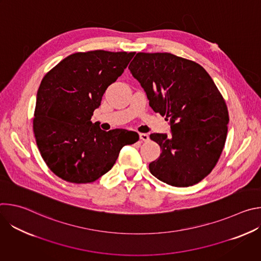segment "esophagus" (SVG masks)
<instances>
[{"mask_svg": "<svg viewBox=\"0 0 261 261\" xmlns=\"http://www.w3.org/2000/svg\"><path fill=\"white\" fill-rule=\"evenodd\" d=\"M139 138L143 141H147L148 139H150V137H148V135L146 133H140L139 134Z\"/></svg>", "mask_w": 261, "mask_h": 261, "instance_id": "34e87169", "label": "esophagus"}]
</instances>
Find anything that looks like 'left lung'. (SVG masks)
<instances>
[{
    "instance_id": "obj_1",
    "label": "left lung",
    "mask_w": 261,
    "mask_h": 261,
    "mask_svg": "<svg viewBox=\"0 0 261 261\" xmlns=\"http://www.w3.org/2000/svg\"><path fill=\"white\" fill-rule=\"evenodd\" d=\"M129 70L155 113L169 121L171 134L150 138L162 150L151 173L175 187L203 179L224 147L229 122L226 103L199 64L168 53H138Z\"/></svg>"
}]
</instances>
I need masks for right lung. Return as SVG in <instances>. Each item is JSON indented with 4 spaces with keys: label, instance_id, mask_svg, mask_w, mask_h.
Masks as SVG:
<instances>
[{
    "label": "right lung",
    "instance_id": "add662e5",
    "mask_svg": "<svg viewBox=\"0 0 261 261\" xmlns=\"http://www.w3.org/2000/svg\"><path fill=\"white\" fill-rule=\"evenodd\" d=\"M135 53L93 50L68 56L43 77L37 92L33 130L49 169L66 181L98 179L116 163L134 131L108 132L93 124L106 89L121 76Z\"/></svg>",
    "mask_w": 261,
    "mask_h": 261
}]
</instances>
